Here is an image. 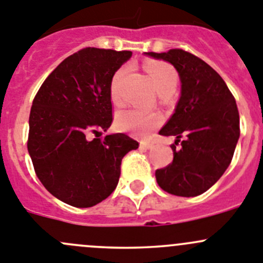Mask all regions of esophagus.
Returning <instances> with one entry per match:
<instances>
[{
  "label": "esophagus",
  "instance_id": "1",
  "mask_svg": "<svg viewBox=\"0 0 263 263\" xmlns=\"http://www.w3.org/2000/svg\"><path fill=\"white\" fill-rule=\"evenodd\" d=\"M141 147L142 149H151L152 148V144L148 143V142H141Z\"/></svg>",
  "mask_w": 263,
  "mask_h": 263
}]
</instances>
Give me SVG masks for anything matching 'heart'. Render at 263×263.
Segmentation results:
<instances>
[{"mask_svg":"<svg viewBox=\"0 0 263 263\" xmlns=\"http://www.w3.org/2000/svg\"><path fill=\"white\" fill-rule=\"evenodd\" d=\"M144 69L148 73L155 89L161 96H169L176 90L178 82V74L176 69L164 62L149 61L144 63ZM125 69L121 68L114 74L111 81V97L115 102H120L122 79L125 76ZM162 115L159 112H143L138 109H125L117 114L116 125L122 132L133 134L136 137H146L152 130L161 126Z\"/></svg>","mask_w":263,"mask_h":263,"instance_id":"b5f03b06","label":"heart"}]
</instances>
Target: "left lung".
<instances>
[{
  "instance_id": "1",
  "label": "left lung",
  "mask_w": 263,
  "mask_h": 263,
  "mask_svg": "<svg viewBox=\"0 0 263 263\" xmlns=\"http://www.w3.org/2000/svg\"><path fill=\"white\" fill-rule=\"evenodd\" d=\"M146 54L173 64L182 82L176 112L159 133L177 139L173 161L155 173L157 183L176 196L204 194L234 156L240 136L236 102L223 79L196 55L182 49Z\"/></svg>"
}]
</instances>
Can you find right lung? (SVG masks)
Here are the masks:
<instances>
[{
	"mask_svg": "<svg viewBox=\"0 0 263 263\" xmlns=\"http://www.w3.org/2000/svg\"><path fill=\"white\" fill-rule=\"evenodd\" d=\"M130 57L127 50L81 49L47 76L32 103L27 147L36 176L76 208L107 199L119 183L122 157L139 146L126 134L99 137L114 120L112 77Z\"/></svg>",
	"mask_w": 263,
	"mask_h": 263,
	"instance_id": "obj_1",
	"label": "right lung"
}]
</instances>
